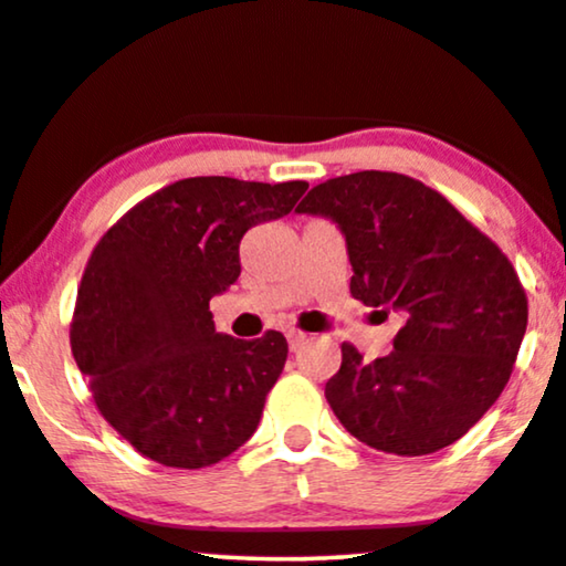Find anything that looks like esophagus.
<instances>
[{
  "mask_svg": "<svg viewBox=\"0 0 566 566\" xmlns=\"http://www.w3.org/2000/svg\"><path fill=\"white\" fill-rule=\"evenodd\" d=\"M287 342H290V349L295 352V349H300V346H303V344L307 342V334H305V331L290 328V331H287Z\"/></svg>",
  "mask_w": 566,
  "mask_h": 566,
  "instance_id": "esophagus-1",
  "label": "esophagus"
}]
</instances>
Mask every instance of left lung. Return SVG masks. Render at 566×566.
Wrapping results in <instances>:
<instances>
[{
	"instance_id": "1",
	"label": "left lung",
	"mask_w": 566,
	"mask_h": 566,
	"mask_svg": "<svg viewBox=\"0 0 566 566\" xmlns=\"http://www.w3.org/2000/svg\"><path fill=\"white\" fill-rule=\"evenodd\" d=\"M297 212L346 238L349 292L403 315L388 357L342 344L326 398L346 432L394 455L453 446L507 386L528 326V297L492 238L417 178L359 170L331 178Z\"/></svg>"
}]
</instances>
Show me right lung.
<instances>
[{
	"instance_id": "obj_1",
	"label": "right lung",
	"mask_w": 566,
	"mask_h": 566,
	"mask_svg": "<svg viewBox=\"0 0 566 566\" xmlns=\"http://www.w3.org/2000/svg\"><path fill=\"white\" fill-rule=\"evenodd\" d=\"M305 180L184 178L97 240L70 342L103 419L149 461L207 469L251 440L287 338L217 334L209 300L240 276V240L290 214Z\"/></svg>"
}]
</instances>
